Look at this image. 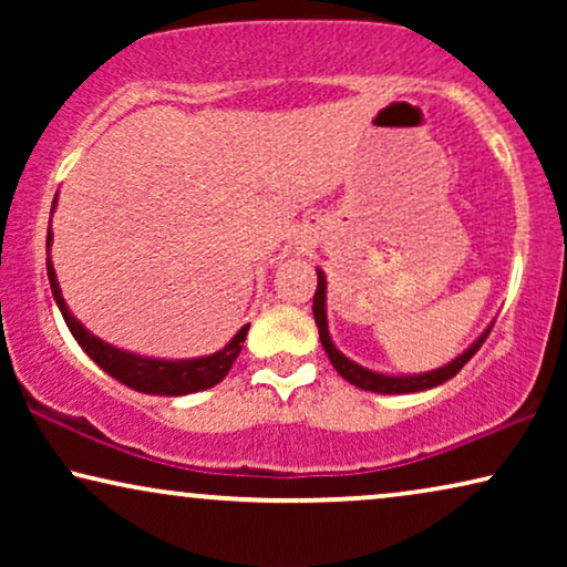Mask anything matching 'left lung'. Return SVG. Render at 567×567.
I'll use <instances>...</instances> for the list:
<instances>
[{
	"label": "left lung",
	"instance_id": "8db88e82",
	"mask_svg": "<svg viewBox=\"0 0 567 567\" xmlns=\"http://www.w3.org/2000/svg\"><path fill=\"white\" fill-rule=\"evenodd\" d=\"M324 289H328V286H324V274H322V270H317V291H315V301H312V312H315L317 330H320V340H322L324 353H328L330 363L336 367V371L346 379V382H351V384L359 386V390H367V392L405 394V392H423V390H431V386L444 384L446 379L460 374V369L472 359V355L480 351V346L485 343L487 332H491V328H487L483 336H480L475 343H472L462 355H456V359L452 363H446V367H441L436 371H429V374H415V377L377 374V371H369V369L359 367V363H353L351 359H346V355L340 353L336 346H332L330 332H328V315H324Z\"/></svg>",
	"mask_w": 567,
	"mask_h": 567
}]
</instances>
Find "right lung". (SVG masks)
<instances>
[{"mask_svg":"<svg viewBox=\"0 0 567 567\" xmlns=\"http://www.w3.org/2000/svg\"><path fill=\"white\" fill-rule=\"evenodd\" d=\"M53 206H56V198H53ZM45 245H49V250H51V227H49V239H45ZM45 268H49L53 299H56L61 315H64V322L69 324V332H72L76 343L82 346V351L87 353L90 359L105 371V374H111L113 379H118L121 384H126L136 392L181 398V394L200 392V390H208V386L219 384L221 379L229 374L231 363L237 361L239 351H243L247 330H250V324H245V328L239 330L237 336L221 348V351L204 355V359H188V361L144 359V355L126 353V351H121V348L107 346L100 338L92 336L90 330H84L80 320L69 312L64 297H61L56 270H53V266H51V258H49V262H45Z\"/></svg>","mask_w":567,"mask_h":567,"instance_id":"right-lung-1","label":"right lung"}]
</instances>
